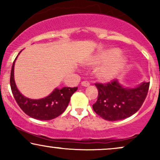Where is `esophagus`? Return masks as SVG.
<instances>
[{"label":"esophagus","instance_id":"esophagus-1","mask_svg":"<svg viewBox=\"0 0 160 160\" xmlns=\"http://www.w3.org/2000/svg\"><path fill=\"white\" fill-rule=\"evenodd\" d=\"M89 84H90V83H89V82L88 81H82L81 82V85L82 86H89Z\"/></svg>","mask_w":160,"mask_h":160}]
</instances>
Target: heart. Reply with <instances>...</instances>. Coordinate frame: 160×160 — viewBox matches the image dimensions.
I'll use <instances>...</instances> for the list:
<instances>
[{
	"label": "heart",
	"mask_w": 160,
	"mask_h": 160,
	"mask_svg": "<svg viewBox=\"0 0 160 160\" xmlns=\"http://www.w3.org/2000/svg\"><path fill=\"white\" fill-rule=\"evenodd\" d=\"M120 51L118 49H111L100 53L92 61V64H100L102 62L112 60L108 65L102 68L99 71V76L101 78L107 79L111 78L120 72L121 70L126 64V58L120 56Z\"/></svg>",
	"instance_id": "1"
}]
</instances>
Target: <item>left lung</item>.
<instances>
[{
    "mask_svg": "<svg viewBox=\"0 0 160 160\" xmlns=\"http://www.w3.org/2000/svg\"><path fill=\"white\" fill-rule=\"evenodd\" d=\"M98 99L92 105L94 111L104 120L117 121L131 117L144 103L150 82H144L133 89L124 88L117 80L107 83H95Z\"/></svg>",
    "mask_w": 160,
    "mask_h": 160,
    "instance_id": "8db88e82",
    "label": "left lung"
}]
</instances>
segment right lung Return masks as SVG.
<instances>
[{
    "instance_id": "1",
    "label": "right lung",
    "mask_w": 160,
    "mask_h": 160,
    "mask_svg": "<svg viewBox=\"0 0 160 160\" xmlns=\"http://www.w3.org/2000/svg\"><path fill=\"white\" fill-rule=\"evenodd\" d=\"M16 58L12 65L10 82L12 93L19 108L28 116L40 120H52L61 115L67 108L71 95L77 91L78 87L56 88L50 95L43 98H26L18 90L14 80V65Z\"/></svg>"
}]
</instances>
